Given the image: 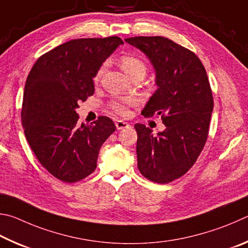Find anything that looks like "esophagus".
<instances>
[{
  "mask_svg": "<svg viewBox=\"0 0 248 248\" xmlns=\"http://www.w3.org/2000/svg\"><path fill=\"white\" fill-rule=\"evenodd\" d=\"M115 126H116L117 129H124V128L131 127V125H129L127 122H124V121L119 120V121L115 122Z\"/></svg>",
  "mask_w": 248,
  "mask_h": 248,
  "instance_id": "obj_1",
  "label": "esophagus"
}]
</instances>
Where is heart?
Segmentation results:
<instances>
[{"label":"heart","mask_w":248,"mask_h":248,"mask_svg":"<svg viewBox=\"0 0 248 248\" xmlns=\"http://www.w3.org/2000/svg\"><path fill=\"white\" fill-rule=\"evenodd\" d=\"M120 65L123 68V71L127 74V75L134 79V78L141 77L144 78L147 73V65L144 62V60H141L140 56L134 55V54H126L123 55L120 59ZM107 66L102 65L101 67L98 69V72L95 73L94 81H99L100 78L102 77L103 73L106 72ZM137 100L135 98L128 97V98H119L112 100L110 103V107L113 111L119 113L121 115H126L128 113V108L136 106Z\"/></svg>","instance_id":"heart-1"}]
</instances>
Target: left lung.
<instances>
[{
  "label": "left lung",
  "mask_w": 248,
  "mask_h": 248,
  "mask_svg": "<svg viewBox=\"0 0 248 248\" xmlns=\"http://www.w3.org/2000/svg\"><path fill=\"white\" fill-rule=\"evenodd\" d=\"M125 41L148 56L158 89L141 114L161 115L163 132L154 135L135 124L137 166L146 179L167 184L183 176L196 162L209 132L214 98L202 61L164 37H133Z\"/></svg>",
  "instance_id": "obj_1"
}]
</instances>
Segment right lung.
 <instances>
[{"label": "right lung", "mask_w": 248, "mask_h": 248, "mask_svg": "<svg viewBox=\"0 0 248 248\" xmlns=\"http://www.w3.org/2000/svg\"><path fill=\"white\" fill-rule=\"evenodd\" d=\"M121 38L75 39L37 60L24 90L21 124L39 162L66 183L85 179L97 168L100 148L115 131L108 116L77 125L78 102L94 93L93 78Z\"/></svg>", "instance_id": "1"}]
</instances>
